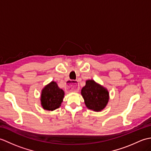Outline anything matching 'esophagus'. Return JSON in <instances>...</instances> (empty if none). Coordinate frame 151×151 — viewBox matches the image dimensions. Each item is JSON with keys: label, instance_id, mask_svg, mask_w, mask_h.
<instances>
[{"label": "esophagus", "instance_id": "34e87169", "mask_svg": "<svg viewBox=\"0 0 151 151\" xmlns=\"http://www.w3.org/2000/svg\"><path fill=\"white\" fill-rule=\"evenodd\" d=\"M67 91L70 92H76L79 89L78 82L76 81H68L66 85Z\"/></svg>", "mask_w": 151, "mask_h": 151}]
</instances>
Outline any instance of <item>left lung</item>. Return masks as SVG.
<instances>
[{
	"label": "left lung",
	"instance_id": "obj_1",
	"mask_svg": "<svg viewBox=\"0 0 151 151\" xmlns=\"http://www.w3.org/2000/svg\"><path fill=\"white\" fill-rule=\"evenodd\" d=\"M85 104L88 109L101 111L106 106L109 101V93L106 88L97 84L93 80H88L81 90Z\"/></svg>",
	"mask_w": 151,
	"mask_h": 151
}]
</instances>
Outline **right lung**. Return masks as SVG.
Masks as SVG:
<instances>
[{
    "mask_svg": "<svg viewBox=\"0 0 151 151\" xmlns=\"http://www.w3.org/2000/svg\"><path fill=\"white\" fill-rule=\"evenodd\" d=\"M64 91L60 89L56 82L52 81L45 86L41 91V104L43 109L53 111L58 108L64 97Z\"/></svg>",
    "mask_w": 151,
    "mask_h": 151,
    "instance_id": "obj_1",
    "label": "right lung"
}]
</instances>
